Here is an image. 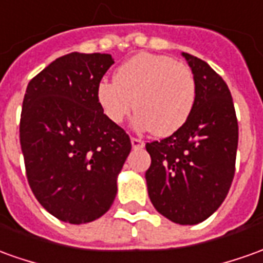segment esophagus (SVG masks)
<instances>
[{
	"label": "esophagus",
	"instance_id": "1",
	"mask_svg": "<svg viewBox=\"0 0 263 263\" xmlns=\"http://www.w3.org/2000/svg\"><path fill=\"white\" fill-rule=\"evenodd\" d=\"M131 144L134 149H142L145 146V142L139 138H131Z\"/></svg>",
	"mask_w": 263,
	"mask_h": 263
}]
</instances>
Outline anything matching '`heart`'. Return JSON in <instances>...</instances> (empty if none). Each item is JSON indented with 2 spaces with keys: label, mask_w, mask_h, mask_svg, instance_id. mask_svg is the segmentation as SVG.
Segmentation results:
<instances>
[{
  "label": "heart",
  "mask_w": 263,
  "mask_h": 263,
  "mask_svg": "<svg viewBox=\"0 0 263 263\" xmlns=\"http://www.w3.org/2000/svg\"><path fill=\"white\" fill-rule=\"evenodd\" d=\"M97 101L112 124H122L135 108L137 129L168 137L194 111L196 81L191 68L174 58L142 52L124 62L114 81H100Z\"/></svg>",
  "instance_id": "obj_1"
}]
</instances>
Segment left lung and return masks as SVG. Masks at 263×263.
<instances>
[{"label":"left lung","mask_w":263,"mask_h":263,"mask_svg":"<svg viewBox=\"0 0 263 263\" xmlns=\"http://www.w3.org/2000/svg\"><path fill=\"white\" fill-rule=\"evenodd\" d=\"M196 81L194 111L171 137L148 142V195L179 225L205 221L225 201L235 175L238 119L231 91L205 61L182 52Z\"/></svg>","instance_id":"8db88e82"}]
</instances>
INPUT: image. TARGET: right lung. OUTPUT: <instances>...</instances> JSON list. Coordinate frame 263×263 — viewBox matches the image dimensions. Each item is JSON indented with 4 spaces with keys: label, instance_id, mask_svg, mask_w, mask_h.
I'll list each match as a JSON object with an SVG mask.
<instances>
[{
    "label": "right lung",
    "instance_id": "obj_1",
    "mask_svg": "<svg viewBox=\"0 0 263 263\" xmlns=\"http://www.w3.org/2000/svg\"><path fill=\"white\" fill-rule=\"evenodd\" d=\"M109 54L71 52L29 81L20 142L28 183L49 214L87 223L111 208L131 139L101 111L97 85Z\"/></svg>",
    "mask_w": 263,
    "mask_h": 263
}]
</instances>
